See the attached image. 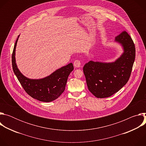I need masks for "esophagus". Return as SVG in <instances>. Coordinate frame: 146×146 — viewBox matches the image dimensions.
Here are the masks:
<instances>
[{
  "mask_svg": "<svg viewBox=\"0 0 146 146\" xmlns=\"http://www.w3.org/2000/svg\"><path fill=\"white\" fill-rule=\"evenodd\" d=\"M81 61L80 60H76L74 62V66L76 68H79L81 66Z\"/></svg>",
  "mask_w": 146,
  "mask_h": 146,
  "instance_id": "obj_1",
  "label": "esophagus"
}]
</instances>
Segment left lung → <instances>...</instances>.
I'll return each mask as SVG.
<instances>
[{
  "mask_svg": "<svg viewBox=\"0 0 146 146\" xmlns=\"http://www.w3.org/2000/svg\"><path fill=\"white\" fill-rule=\"evenodd\" d=\"M123 52L114 62H101L91 60L83 67L89 91L98 98L111 96L128 81L135 59V46L126 32L115 37Z\"/></svg>",
  "mask_w": 146,
  "mask_h": 146,
  "instance_id": "obj_1",
  "label": "left lung"
}]
</instances>
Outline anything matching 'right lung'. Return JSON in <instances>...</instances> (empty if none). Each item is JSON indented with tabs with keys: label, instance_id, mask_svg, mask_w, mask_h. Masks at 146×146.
I'll use <instances>...</instances> for the list:
<instances>
[{
	"label": "right lung",
	"instance_id": "add662e5",
	"mask_svg": "<svg viewBox=\"0 0 146 146\" xmlns=\"http://www.w3.org/2000/svg\"><path fill=\"white\" fill-rule=\"evenodd\" d=\"M19 35L15 41L12 54V66L14 74L26 92L41 102H50L57 99L65 91L68 78L73 70L72 63L62 67L50 76L40 79H31L24 76L15 63V48Z\"/></svg>",
	"mask_w": 146,
	"mask_h": 146
}]
</instances>
